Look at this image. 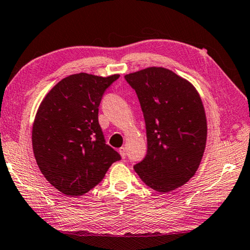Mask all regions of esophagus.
<instances>
[{
    "label": "esophagus",
    "mask_w": 250,
    "mask_h": 250,
    "mask_svg": "<svg viewBox=\"0 0 250 250\" xmlns=\"http://www.w3.org/2000/svg\"><path fill=\"white\" fill-rule=\"evenodd\" d=\"M118 152H120V155H121L122 158L124 159L125 157H126V149H125V147H121L120 150H118Z\"/></svg>",
    "instance_id": "34e87169"
}]
</instances>
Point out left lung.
<instances>
[{
    "label": "left lung",
    "instance_id": "left-lung-1",
    "mask_svg": "<svg viewBox=\"0 0 250 250\" xmlns=\"http://www.w3.org/2000/svg\"><path fill=\"white\" fill-rule=\"evenodd\" d=\"M146 123L147 155L134 166L142 181L168 193L198 170L208 136L207 116L195 87L171 70L150 67L126 74Z\"/></svg>",
    "mask_w": 250,
    "mask_h": 250
}]
</instances>
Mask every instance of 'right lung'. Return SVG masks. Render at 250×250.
<instances>
[{
  "label": "right lung",
  "mask_w": 250,
  "mask_h": 250,
  "mask_svg": "<svg viewBox=\"0 0 250 250\" xmlns=\"http://www.w3.org/2000/svg\"><path fill=\"white\" fill-rule=\"evenodd\" d=\"M118 77L71 74L57 83L39 105L32 132L34 156L43 177L61 193H86L121 159L106 145L99 124L101 100Z\"/></svg>",
  "instance_id": "obj_1"
}]
</instances>
